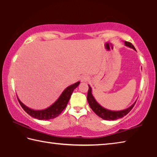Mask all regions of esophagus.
<instances>
[{
	"mask_svg": "<svg viewBox=\"0 0 157 157\" xmlns=\"http://www.w3.org/2000/svg\"><path fill=\"white\" fill-rule=\"evenodd\" d=\"M89 80V78L87 75H83L81 78V82H86Z\"/></svg>",
	"mask_w": 157,
	"mask_h": 157,
	"instance_id": "esophagus-1",
	"label": "esophagus"
}]
</instances>
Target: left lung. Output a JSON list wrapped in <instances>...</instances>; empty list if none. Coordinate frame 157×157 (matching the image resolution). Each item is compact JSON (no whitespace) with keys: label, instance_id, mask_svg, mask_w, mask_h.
<instances>
[{"label":"left lung","instance_id":"8db88e82","mask_svg":"<svg viewBox=\"0 0 157 157\" xmlns=\"http://www.w3.org/2000/svg\"><path fill=\"white\" fill-rule=\"evenodd\" d=\"M124 45L127 47H129L131 48L134 49V50H136V48H135L134 46L131 43H129V42L124 41ZM87 101H88L90 107L96 113V115L100 116L101 118L107 121H115L117 120V119L123 118V117L126 116L132 109V108L134 107V106L136 104V101L134 104L130 106L129 107L126 109L121 111H111L107 109L104 108L100 105H99V103H98L97 101L95 100L94 95H92V89L91 87L90 86V85H89V91L88 94H87Z\"/></svg>","mask_w":157,"mask_h":157}]
</instances>
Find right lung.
Instances as JSON below:
<instances>
[{
    "instance_id": "add662e5",
    "label": "right lung",
    "mask_w": 157,
    "mask_h": 157,
    "mask_svg": "<svg viewBox=\"0 0 157 157\" xmlns=\"http://www.w3.org/2000/svg\"><path fill=\"white\" fill-rule=\"evenodd\" d=\"M80 83V82H78L76 83L73 84L71 86H68L64 91L62 92L59 98L55 101L54 104H52L49 107H48L45 109L41 110H34L33 109L29 108L27 106H25L21 101L18 99L20 105L23 109L30 116L33 117L34 118L38 119V120H50L56 118L59 114L62 113V111L66 108L67 105L69 100H70L71 95H72L74 89L78 87V85Z\"/></svg>"
}]
</instances>
